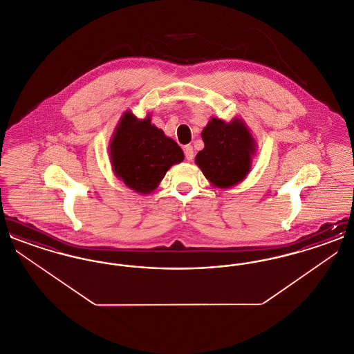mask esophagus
I'll list each match as a JSON object with an SVG mask.
<instances>
[{
    "label": "esophagus",
    "instance_id": "esophagus-1",
    "mask_svg": "<svg viewBox=\"0 0 354 354\" xmlns=\"http://www.w3.org/2000/svg\"><path fill=\"white\" fill-rule=\"evenodd\" d=\"M185 155L187 160H192L194 159V147L192 146H185Z\"/></svg>",
    "mask_w": 354,
    "mask_h": 354
}]
</instances>
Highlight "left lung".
Instances as JSON below:
<instances>
[{
  "label": "left lung",
  "instance_id": "1",
  "mask_svg": "<svg viewBox=\"0 0 354 354\" xmlns=\"http://www.w3.org/2000/svg\"><path fill=\"white\" fill-rule=\"evenodd\" d=\"M204 149L196 155V165L216 187L228 188L241 182L251 167L253 138L241 120L231 123L212 118L202 133Z\"/></svg>",
  "mask_w": 354,
  "mask_h": 354
}]
</instances>
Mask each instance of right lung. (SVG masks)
<instances>
[{"label": "right lung", "instance_id": "1", "mask_svg": "<svg viewBox=\"0 0 354 354\" xmlns=\"http://www.w3.org/2000/svg\"><path fill=\"white\" fill-rule=\"evenodd\" d=\"M110 156L115 175L124 185L140 194L153 191L167 169L185 159L175 140L151 124L127 111L110 143Z\"/></svg>", "mask_w": 354, "mask_h": 354}]
</instances>
